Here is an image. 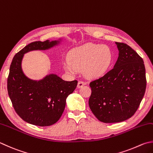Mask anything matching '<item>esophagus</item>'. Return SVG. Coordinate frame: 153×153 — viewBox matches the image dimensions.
I'll use <instances>...</instances> for the list:
<instances>
[{"mask_svg": "<svg viewBox=\"0 0 153 153\" xmlns=\"http://www.w3.org/2000/svg\"><path fill=\"white\" fill-rule=\"evenodd\" d=\"M85 85V82L84 81H82V80H79V82H78V88H80L82 87V86H84Z\"/></svg>", "mask_w": 153, "mask_h": 153, "instance_id": "34e87169", "label": "esophagus"}]
</instances>
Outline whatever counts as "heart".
Wrapping results in <instances>:
<instances>
[{"mask_svg":"<svg viewBox=\"0 0 153 153\" xmlns=\"http://www.w3.org/2000/svg\"><path fill=\"white\" fill-rule=\"evenodd\" d=\"M112 61V54L108 47L87 43L73 48L63 64L65 70L71 74L84 69L89 78L102 76L107 73Z\"/></svg>","mask_w":153,"mask_h":153,"instance_id":"obj_1","label":"heart"}]
</instances>
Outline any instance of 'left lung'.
Segmentation results:
<instances>
[{"mask_svg":"<svg viewBox=\"0 0 153 153\" xmlns=\"http://www.w3.org/2000/svg\"><path fill=\"white\" fill-rule=\"evenodd\" d=\"M115 43L119 57L114 67L90 82L89 107L98 120L105 123L122 122L134 115L146 85L143 59L126 44Z\"/></svg>","mask_w":153,"mask_h":153,"instance_id":"8db88e82","label":"left lung"}]
</instances>
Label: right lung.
<instances>
[{"label":"right lung","instance_id":"1","mask_svg":"<svg viewBox=\"0 0 153 153\" xmlns=\"http://www.w3.org/2000/svg\"><path fill=\"white\" fill-rule=\"evenodd\" d=\"M60 41L31 42L17 53L11 62L7 79L8 96L19 116L32 125L47 126L56 123L65 110L67 97L77 86V80L65 81L55 74L40 80H32L22 70L25 53L48 49L59 45Z\"/></svg>","mask_w":153,"mask_h":153}]
</instances>
